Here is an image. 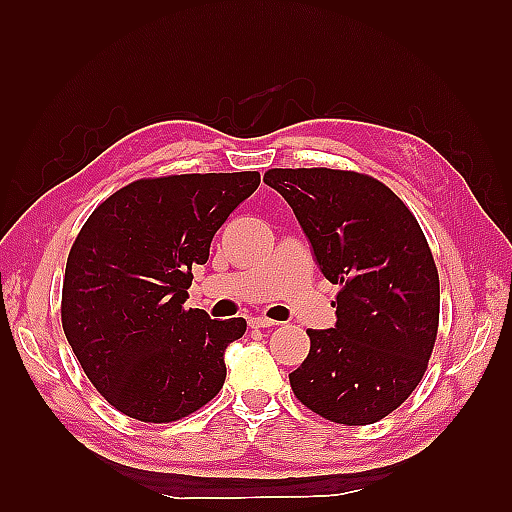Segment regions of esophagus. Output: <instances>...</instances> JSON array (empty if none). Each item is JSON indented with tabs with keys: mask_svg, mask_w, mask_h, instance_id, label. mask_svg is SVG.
<instances>
[{
	"mask_svg": "<svg viewBox=\"0 0 512 512\" xmlns=\"http://www.w3.org/2000/svg\"><path fill=\"white\" fill-rule=\"evenodd\" d=\"M248 323H250V328H275V325H279L277 321L266 319V317H253Z\"/></svg>",
	"mask_w": 512,
	"mask_h": 512,
	"instance_id": "obj_1",
	"label": "esophagus"
}]
</instances>
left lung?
Masks as SVG:
<instances>
[{
  "mask_svg": "<svg viewBox=\"0 0 512 512\" xmlns=\"http://www.w3.org/2000/svg\"><path fill=\"white\" fill-rule=\"evenodd\" d=\"M264 182L295 211L323 277L341 286L336 325L308 330L310 354L290 387L325 420L378 422L418 387L438 336L440 279L422 228L365 173L270 169Z\"/></svg>",
  "mask_w": 512,
  "mask_h": 512,
  "instance_id": "1",
  "label": "left lung"
}]
</instances>
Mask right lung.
Instances as JSON below:
<instances>
[{"label":"right lung","mask_w":512,"mask_h":512,"mask_svg":"<svg viewBox=\"0 0 512 512\" xmlns=\"http://www.w3.org/2000/svg\"><path fill=\"white\" fill-rule=\"evenodd\" d=\"M257 187V171L136 180L76 235L63 332L90 383L125 416L173 422L222 389L224 352L246 321H215L182 303L193 264H206L217 228Z\"/></svg>","instance_id":"add662e5"}]
</instances>
